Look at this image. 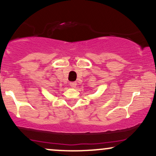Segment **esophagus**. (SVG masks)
<instances>
[{"label": "esophagus", "mask_w": 156, "mask_h": 156, "mask_svg": "<svg viewBox=\"0 0 156 156\" xmlns=\"http://www.w3.org/2000/svg\"><path fill=\"white\" fill-rule=\"evenodd\" d=\"M69 85L71 87H76V82H70Z\"/></svg>", "instance_id": "obj_1"}]
</instances>
